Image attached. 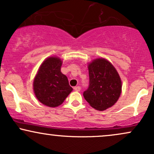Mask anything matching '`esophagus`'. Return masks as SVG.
<instances>
[{
	"label": "esophagus",
	"mask_w": 154,
	"mask_h": 154,
	"mask_svg": "<svg viewBox=\"0 0 154 154\" xmlns=\"http://www.w3.org/2000/svg\"><path fill=\"white\" fill-rule=\"evenodd\" d=\"M74 90H75V91H80V87H79V86H76V87L74 88Z\"/></svg>",
	"instance_id": "obj_1"
}]
</instances>
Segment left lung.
<instances>
[{"instance_id": "left-lung-1", "label": "left lung", "mask_w": 154, "mask_h": 154, "mask_svg": "<svg viewBox=\"0 0 154 154\" xmlns=\"http://www.w3.org/2000/svg\"><path fill=\"white\" fill-rule=\"evenodd\" d=\"M89 86L83 96L90 105L98 111L111 107L119 99L122 82L111 63L104 59L93 61L88 66Z\"/></svg>"}]
</instances>
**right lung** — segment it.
Instances as JSON below:
<instances>
[{
	"label": "right lung",
	"instance_id": "right-lung-1",
	"mask_svg": "<svg viewBox=\"0 0 154 154\" xmlns=\"http://www.w3.org/2000/svg\"><path fill=\"white\" fill-rule=\"evenodd\" d=\"M61 64L59 58H48L42 63L34 79L35 94L47 106L61 105L72 91L66 76L61 73Z\"/></svg>",
	"mask_w": 154,
	"mask_h": 154
}]
</instances>
